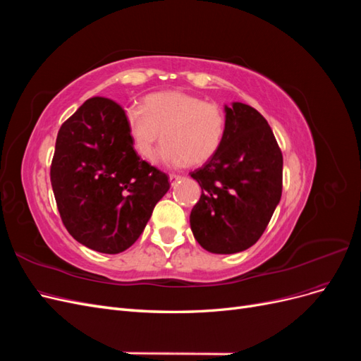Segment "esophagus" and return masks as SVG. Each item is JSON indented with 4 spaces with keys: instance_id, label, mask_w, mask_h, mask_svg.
<instances>
[{
    "instance_id": "34e87169",
    "label": "esophagus",
    "mask_w": 361,
    "mask_h": 361,
    "mask_svg": "<svg viewBox=\"0 0 361 361\" xmlns=\"http://www.w3.org/2000/svg\"><path fill=\"white\" fill-rule=\"evenodd\" d=\"M182 176H179V174H170V183H171V187L173 185H176V182L180 179Z\"/></svg>"
}]
</instances>
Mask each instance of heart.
Masks as SVG:
<instances>
[{"instance_id":"1","label":"heart","mask_w":361,"mask_h":361,"mask_svg":"<svg viewBox=\"0 0 361 361\" xmlns=\"http://www.w3.org/2000/svg\"><path fill=\"white\" fill-rule=\"evenodd\" d=\"M125 122L133 147L145 161H154L159 140L169 166H200L220 149L226 116L220 105L183 92H161L129 106Z\"/></svg>"}]
</instances>
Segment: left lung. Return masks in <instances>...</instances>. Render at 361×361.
<instances>
[{
	"mask_svg": "<svg viewBox=\"0 0 361 361\" xmlns=\"http://www.w3.org/2000/svg\"><path fill=\"white\" fill-rule=\"evenodd\" d=\"M191 178L202 188L190 215L197 243L218 255L256 244L283 190V155L265 117L241 102L226 106L223 143Z\"/></svg>",
	"mask_w": 361,
	"mask_h": 361,
	"instance_id": "left-lung-1",
	"label": "left lung"
}]
</instances>
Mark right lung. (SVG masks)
Returning a JSON list of instances; mask_svg holds the SVG:
<instances>
[{
    "instance_id": "1",
    "label": "right lung",
    "mask_w": 361,
    "mask_h": 361,
    "mask_svg": "<svg viewBox=\"0 0 361 361\" xmlns=\"http://www.w3.org/2000/svg\"><path fill=\"white\" fill-rule=\"evenodd\" d=\"M125 110L113 99H87L59 130L51 185L68 232L94 251L122 253L143 233L169 176L133 147Z\"/></svg>"
}]
</instances>
